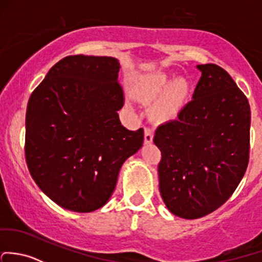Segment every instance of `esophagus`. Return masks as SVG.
Returning a JSON list of instances; mask_svg holds the SVG:
<instances>
[{
  "label": "esophagus",
  "mask_w": 262,
  "mask_h": 262,
  "mask_svg": "<svg viewBox=\"0 0 262 262\" xmlns=\"http://www.w3.org/2000/svg\"><path fill=\"white\" fill-rule=\"evenodd\" d=\"M153 143V132L150 129H144V144H152Z\"/></svg>",
  "instance_id": "obj_1"
}]
</instances>
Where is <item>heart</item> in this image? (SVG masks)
<instances>
[{
  "label": "heart",
  "instance_id": "obj_1",
  "mask_svg": "<svg viewBox=\"0 0 262 262\" xmlns=\"http://www.w3.org/2000/svg\"><path fill=\"white\" fill-rule=\"evenodd\" d=\"M133 93L139 101L150 104L149 118L163 125L177 120L191 99V84L186 78H176L166 73L144 74L133 82Z\"/></svg>",
  "mask_w": 262,
  "mask_h": 262
}]
</instances>
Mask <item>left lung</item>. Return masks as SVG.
Returning <instances> with one entry per match:
<instances>
[{
	"mask_svg": "<svg viewBox=\"0 0 262 262\" xmlns=\"http://www.w3.org/2000/svg\"><path fill=\"white\" fill-rule=\"evenodd\" d=\"M201 79L193 100L174 122L159 126V191L176 216L194 220L211 213L240 183L250 150L249 100L228 73L214 64L197 65Z\"/></svg>",
	"mask_w": 262,
	"mask_h": 262,
	"instance_id": "8db88e82",
	"label": "left lung"
}]
</instances>
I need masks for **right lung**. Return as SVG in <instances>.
<instances>
[{
    "instance_id": "right-lung-1",
    "label": "right lung",
    "mask_w": 262,
    "mask_h": 262,
    "mask_svg": "<svg viewBox=\"0 0 262 262\" xmlns=\"http://www.w3.org/2000/svg\"><path fill=\"white\" fill-rule=\"evenodd\" d=\"M119 69L115 57L66 56L29 99L27 167L38 188L65 210L103 207L123 163L143 145V129L128 130L119 120Z\"/></svg>"
}]
</instances>
